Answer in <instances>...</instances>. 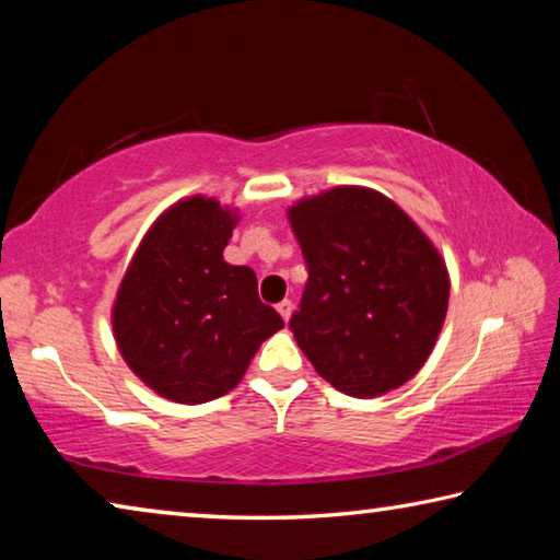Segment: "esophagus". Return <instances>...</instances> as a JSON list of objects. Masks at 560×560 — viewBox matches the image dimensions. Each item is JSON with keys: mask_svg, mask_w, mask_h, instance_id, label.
Returning a JSON list of instances; mask_svg holds the SVG:
<instances>
[{"mask_svg": "<svg viewBox=\"0 0 560 560\" xmlns=\"http://www.w3.org/2000/svg\"><path fill=\"white\" fill-rule=\"evenodd\" d=\"M277 311H279V316L289 324V318H291V314H293V303H291L289 299L281 301V303H277Z\"/></svg>", "mask_w": 560, "mask_h": 560, "instance_id": "1", "label": "esophagus"}]
</instances>
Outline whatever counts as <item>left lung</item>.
I'll use <instances>...</instances> for the list:
<instances>
[{
	"instance_id": "1",
	"label": "left lung",
	"mask_w": 560,
	"mask_h": 560,
	"mask_svg": "<svg viewBox=\"0 0 560 560\" xmlns=\"http://www.w3.org/2000/svg\"><path fill=\"white\" fill-rule=\"evenodd\" d=\"M289 222L308 267L291 330L336 390L381 397L430 358L447 316L442 254L390 197L340 185L301 197Z\"/></svg>"
}]
</instances>
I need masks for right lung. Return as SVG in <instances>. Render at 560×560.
Here are the masks:
<instances>
[{"label": "right lung", "instance_id": "right-lung-1", "mask_svg": "<svg viewBox=\"0 0 560 560\" xmlns=\"http://www.w3.org/2000/svg\"><path fill=\"white\" fill-rule=\"evenodd\" d=\"M236 207L183 197L150 224L113 301V338L150 390L200 405L236 385L264 340L283 328L259 301L257 273L224 261Z\"/></svg>", "mask_w": 560, "mask_h": 560}]
</instances>
